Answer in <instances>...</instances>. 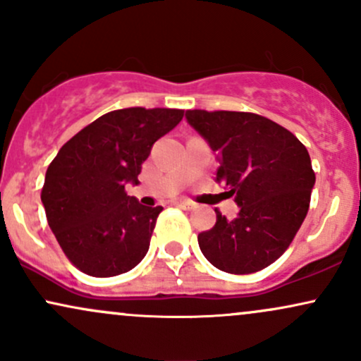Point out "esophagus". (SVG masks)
I'll return each instance as SVG.
<instances>
[{"label":"esophagus","mask_w":361,"mask_h":361,"mask_svg":"<svg viewBox=\"0 0 361 361\" xmlns=\"http://www.w3.org/2000/svg\"><path fill=\"white\" fill-rule=\"evenodd\" d=\"M176 205L181 207V209H185V210L195 209V204H193V202H190V200H178Z\"/></svg>","instance_id":"esophagus-1"}]
</instances>
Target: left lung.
<instances>
[{
    "mask_svg": "<svg viewBox=\"0 0 361 361\" xmlns=\"http://www.w3.org/2000/svg\"><path fill=\"white\" fill-rule=\"evenodd\" d=\"M186 120L217 154V181L241 207L234 219L215 209V226L198 234L202 252L234 275L270 267L307 215L316 183L307 149L285 127L250 111L186 110Z\"/></svg>",
    "mask_w": 361,
    "mask_h": 361,
    "instance_id": "obj_1",
    "label": "left lung"
}]
</instances>
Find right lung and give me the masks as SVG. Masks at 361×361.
I'll return each instance as SVG.
<instances>
[{
	"label": "right lung",
	"instance_id": "right-lung-1",
	"mask_svg": "<svg viewBox=\"0 0 361 361\" xmlns=\"http://www.w3.org/2000/svg\"><path fill=\"white\" fill-rule=\"evenodd\" d=\"M178 109L114 110L81 128L49 164L42 204L61 250L78 270L106 279L132 270L149 250L163 207L128 197L152 144L183 118Z\"/></svg>",
	"mask_w": 361,
	"mask_h": 361
}]
</instances>
